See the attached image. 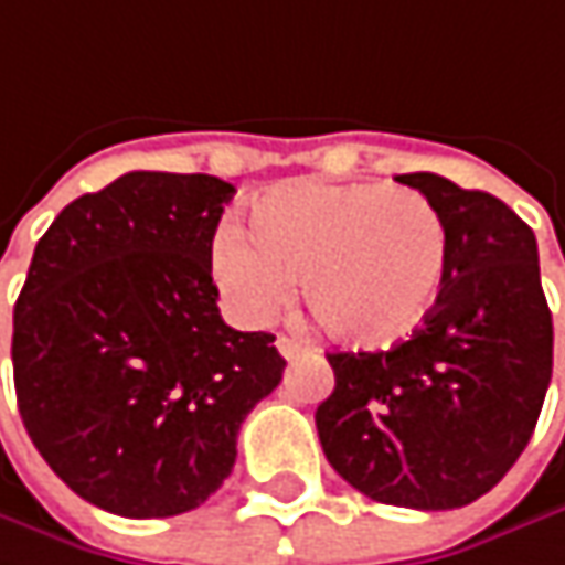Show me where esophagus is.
Wrapping results in <instances>:
<instances>
[{
    "mask_svg": "<svg viewBox=\"0 0 565 565\" xmlns=\"http://www.w3.org/2000/svg\"><path fill=\"white\" fill-rule=\"evenodd\" d=\"M303 349H307V345H303L300 339H294V335H278V352H281L284 359H297Z\"/></svg>",
    "mask_w": 565,
    "mask_h": 565,
    "instance_id": "34e87169",
    "label": "esophagus"
}]
</instances>
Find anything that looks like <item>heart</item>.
Wrapping results in <instances>:
<instances>
[{
  "label": "heart",
  "instance_id": "obj_1",
  "mask_svg": "<svg viewBox=\"0 0 565 565\" xmlns=\"http://www.w3.org/2000/svg\"><path fill=\"white\" fill-rule=\"evenodd\" d=\"M252 232L223 223L210 268L230 307L265 320L303 275V303L335 342L387 349L434 313L449 230L434 200L391 183L297 180L252 203Z\"/></svg>",
  "mask_w": 565,
  "mask_h": 565
}]
</instances>
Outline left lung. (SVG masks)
Listing matches in <instances>:
<instances>
[{
  "label": "left lung",
  "mask_w": 565,
  "mask_h": 565,
  "mask_svg": "<svg viewBox=\"0 0 565 565\" xmlns=\"http://www.w3.org/2000/svg\"><path fill=\"white\" fill-rule=\"evenodd\" d=\"M449 230L430 320L385 352H330L317 430L335 472L372 501L449 511L504 479L537 427L553 375V317L534 230L498 196L401 174Z\"/></svg>",
  "instance_id": "8db88e82"
}]
</instances>
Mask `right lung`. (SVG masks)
Masks as SVG:
<instances>
[{"label":"right lung","instance_id":"right-lung-1","mask_svg":"<svg viewBox=\"0 0 565 565\" xmlns=\"http://www.w3.org/2000/svg\"><path fill=\"white\" fill-rule=\"evenodd\" d=\"M235 186L131 171L34 245L15 300V397L34 449L83 501L174 518L230 479L235 436L284 375L271 333L216 307L210 245Z\"/></svg>","mask_w":565,"mask_h":565}]
</instances>
